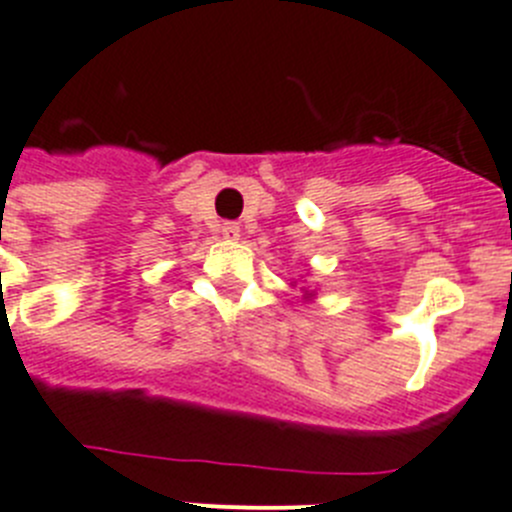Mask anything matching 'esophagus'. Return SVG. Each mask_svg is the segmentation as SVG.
Segmentation results:
<instances>
[{
    "instance_id": "esophagus-1",
    "label": "esophagus",
    "mask_w": 512,
    "mask_h": 512,
    "mask_svg": "<svg viewBox=\"0 0 512 512\" xmlns=\"http://www.w3.org/2000/svg\"><path fill=\"white\" fill-rule=\"evenodd\" d=\"M220 233H223V238H228V241H238V238H241V225L233 223V220H225V223L220 225Z\"/></svg>"
}]
</instances>
